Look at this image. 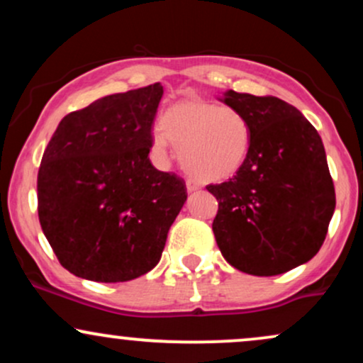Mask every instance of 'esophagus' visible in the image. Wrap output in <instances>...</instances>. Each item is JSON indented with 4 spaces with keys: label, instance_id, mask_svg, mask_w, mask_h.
<instances>
[{
    "label": "esophagus",
    "instance_id": "34e87169",
    "mask_svg": "<svg viewBox=\"0 0 363 363\" xmlns=\"http://www.w3.org/2000/svg\"><path fill=\"white\" fill-rule=\"evenodd\" d=\"M186 187H187V191H189V193H194V191H198L201 186H199V182L193 181V179H187Z\"/></svg>",
    "mask_w": 363,
    "mask_h": 363
}]
</instances>
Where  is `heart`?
<instances>
[{
    "instance_id": "heart-1",
    "label": "heart",
    "mask_w": 363,
    "mask_h": 363,
    "mask_svg": "<svg viewBox=\"0 0 363 363\" xmlns=\"http://www.w3.org/2000/svg\"><path fill=\"white\" fill-rule=\"evenodd\" d=\"M162 131L152 136V147L165 155L169 141L179 147V160L191 176L203 182L234 177L251 152V124L240 111L201 101L170 106L160 118Z\"/></svg>"
}]
</instances>
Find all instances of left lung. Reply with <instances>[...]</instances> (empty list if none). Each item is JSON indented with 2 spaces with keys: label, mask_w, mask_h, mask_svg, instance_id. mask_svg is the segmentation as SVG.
<instances>
[{
  "label": "left lung",
  "mask_w": 363,
  "mask_h": 363,
  "mask_svg": "<svg viewBox=\"0 0 363 363\" xmlns=\"http://www.w3.org/2000/svg\"><path fill=\"white\" fill-rule=\"evenodd\" d=\"M247 118L244 167L206 189L218 201L213 234L239 272L274 277L311 261L326 239L336 196L315 128L277 97L227 90L218 97Z\"/></svg>",
  "instance_id": "left-lung-1"
}]
</instances>
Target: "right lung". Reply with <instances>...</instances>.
<instances>
[{"label":"right lung","instance_id":"add662e5","mask_svg":"<svg viewBox=\"0 0 363 363\" xmlns=\"http://www.w3.org/2000/svg\"><path fill=\"white\" fill-rule=\"evenodd\" d=\"M160 83L97 99L54 131L37 176L43 232L69 273L129 281L160 261L184 206L181 177L150 162Z\"/></svg>","mask_w":363,"mask_h":363}]
</instances>
